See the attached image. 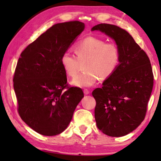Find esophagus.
<instances>
[{"label": "esophagus", "mask_w": 161, "mask_h": 161, "mask_svg": "<svg viewBox=\"0 0 161 161\" xmlns=\"http://www.w3.org/2000/svg\"><path fill=\"white\" fill-rule=\"evenodd\" d=\"M84 94H86H86H89V91L87 89H84Z\"/></svg>", "instance_id": "1"}]
</instances>
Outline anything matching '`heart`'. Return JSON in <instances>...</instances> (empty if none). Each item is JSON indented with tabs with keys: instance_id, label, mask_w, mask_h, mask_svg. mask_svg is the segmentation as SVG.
<instances>
[{
	"instance_id": "obj_1",
	"label": "heart",
	"mask_w": 161,
	"mask_h": 161,
	"mask_svg": "<svg viewBox=\"0 0 161 161\" xmlns=\"http://www.w3.org/2000/svg\"><path fill=\"white\" fill-rule=\"evenodd\" d=\"M77 57L69 52H64L60 58V64L65 73L75 77L84 63V72L72 81L77 86H91L98 78L107 80L112 76L121 62V52L114 42H107L102 38L87 36L75 46Z\"/></svg>"
}]
</instances>
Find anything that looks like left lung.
I'll list each match as a JSON object with an SVG mask.
<instances>
[{
    "mask_svg": "<svg viewBox=\"0 0 161 161\" xmlns=\"http://www.w3.org/2000/svg\"><path fill=\"white\" fill-rule=\"evenodd\" d=\"M92 31H100L113 38L121 52L115 73L92 92L97 126L108 136H124L145 119L153 86L151 62L131 35L120 27L101 23Z\"/></svg>",
    "mask_w": 161,
    "mask_h": 161,
    "instance_id": "8db88e82",
    "label": "left lung"
}]
</instances>
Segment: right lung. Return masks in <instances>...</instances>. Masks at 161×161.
Here are the masks:
<instances>
[{"mask_svg": "<svg viewBox=\"0 0 161 161\" xmlns=\"http://www.w3.org/2000/svg\"><path fill=\"white\" fill-rule=\"evenodd\" d=\"M84 29L78 20L53 25L22 52L13 76V87L22 120L43 136L67 129L79 102L80 87L70 86L60 64L62 54Z\"/></svg>", "mask_w": 161, "mask_h": 161, "instance_id": "1", "label": "right lung"}]
</instances>
